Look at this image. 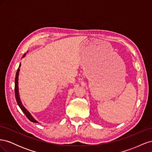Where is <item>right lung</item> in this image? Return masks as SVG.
<instances>
[{"label": "right lung", "mask_w": 152, "mask_h": 152, "mask_svg": "<svg viewBox=\"0 0 152 152\" xmlns=\"http://www.w3.org/2000/svg\"><path fill=\"white\" fill-rule=\"evenodd\" d=\"M28 51H27L28 53ZM26 54L25 53L23 56L22 58H25L26 56ZM20 66H21V63L20 64L19 67H18L16 73V77H15V97H16V99L17 103L19 106L20 108H21V110H22L23 113L25 114V115L26 116V117L28 118L29 120L32 122H35V123H39L35 119L32 117L31 115L30 114V113L27 110L25 107H24L23 105L22 104L21 101L20 99V94H19V89H18V77H19V73H20Z\"/></svg>", "instance_id": "right-lung-1"}]
</instances>
